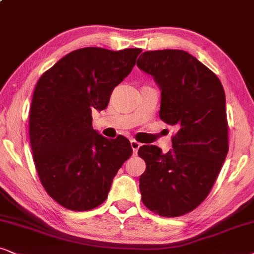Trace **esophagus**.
<instances>
[{"instance_id":"1","label":"esophagus","mask_w":254,"mask_h":254,"mask_svg":"<svg viewBox=\"0 0 254 254\" xmlns=\"http://www.w3.org/2000/svg\"><path fill=\"white\" fill-rule=\"evenodd\" d=\"M130 145H131V149H132V151H133V155H137V151H138V149H139V146L142 145V144H140L139 142H137V140L131 139L130 140Z\"/></svg>"}]
</instances>
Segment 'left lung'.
I'll use <instances>...</instances> for the list:
<instances>
[{
  "instance_id": "obj_1",
  "label": "left lung",
  "mask_w": 254,
  "mask_h": 254,
  "mask_svg": "<svg viewBox=\"0 0 254 254\" xmlns=\"http://www.w3.org/2000/svg\"><path fill=\"white\" fill-rule=\"evenodd\" d=\"M137 66L162 91L160 120L177 129L168 153L156 145L138 150L146 164L142 200L159 216H183L203 203L226 158L225 92L219 78L184 50L145 51Z\"/></svg>"
}]
</instances>
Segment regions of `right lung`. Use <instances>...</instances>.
<instances>
[{
	"instance_id": "right-lung-1",
	"label": "right lung",
	"mask_w": 254,
	"mask_h": 254,
	"mask_svg": "<svg viewBox=\"0 0 254 254\" xmlns=\"http://www.w3.org/2000/svg\"><path fill=\"white\" fill-rule=\"evenodd\" d=\"M142 49L83 48L54 64L38 79L29 114V137L38 177L63 207L88 211L110 191L112 179L132 153L129 139H108L92 129L131 72Z\"/></svg>"
}]
</instances>
